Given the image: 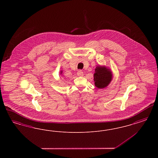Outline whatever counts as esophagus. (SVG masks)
<instances>
[{
    "mask_svg": "<svg viewBox=\"0 0 158 158\" xmlns=\"http://www.w3.org/2000/svg\"><path fill=\"white\" fill-rule=\"evenodd\" d=\"M77 76H83V72L81 70H79L77 71Z\"/></svg>",
    "mask_w": 158,
    "mask_h": 158,
    "instance_id": "esophagus-1",
    "label": "esophagus"
}]
</instances>
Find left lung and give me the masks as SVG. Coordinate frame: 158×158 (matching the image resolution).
<instances>
[{
    "label": "left lung",
    "instance_id": "obj_1",
    "mask_svg": "<svg viewBox=\"0 0 158 158\" xmlns=\"http://www.w3.org/2000/svg\"><path fill=\"white\" fill-rule=\"evenodd\" d=\"M95 71L94 80L95 86L99 89L106 87L111 82L113 78V74L110 69L105 66H98Z\"/></svg>",
    "mask_w": 158,
    "mask_h": 158
}]
</instances>
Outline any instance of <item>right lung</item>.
<instances>
[{
    "instance_id": "1",
    "label": "right lung",
    "mask_w": 158,
    "mask_h": 158,
    "mask_svg": "<svg viewBox=\"0 0 158 158\" xmlns=\"http://www.w3.org/2000/svg\"><path fill=\"white\" fill-rule=\"evenodd\" d=\"M61 73H62V72H61Z\"/></svg>"
}]
</instances>
